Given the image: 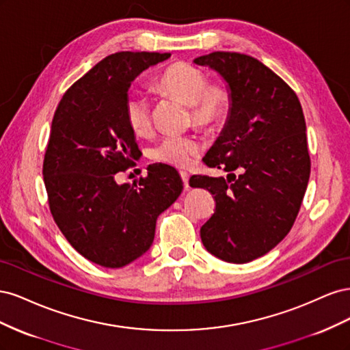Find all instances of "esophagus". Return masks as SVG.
Segmentation results:
<instances>
[{"mask_svg":"<svg viewBox=\"0 0 350 350\" xmlns=\"http://www.w3.org/2000/svg\"><path fill=\"white\" fill-rule=\"evenodd\" d=\"M179 175H181V178H183V183H184V187H185V189H188V188H189V184H188L189 174H188L187 171H181V172H179Z\"/></svg>","mask_w":350,"mask_h":350,"instance_id":"obj_1","label":"esophagus"}]
</instances>
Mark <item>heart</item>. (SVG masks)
Here are the masks:
<instances>
[{
  "mask_svg": "<svg viewBox=\"0 0 350 350\" xmlns=\"http://www.w3.org/2000/svg\"><path fill=\"white\" fill-rule=\"evenodd\" d=\"M156 88L191 107L193 121L198 126L210 129L225 121L230 109V94L221 86H208L207 74L187 62H176L167 67L156 80ZM125 120L135 134L150 129V103L140 94H130L125 99ZM200 150L197 140L187 135H165L150 150L159 162L185 166Z\"/></svg>",
  "mask_w": 350,
  "mask_h": 350,
  "instance_id": "obj_1",
  "label": "heart"
}]
</instances>
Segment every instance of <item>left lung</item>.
Instances as JSON below:
<instances>
[{
    "label": "left lung",
    "mask_w": 350,
    "mask_h": 350,
    "mask_svg": "<svg viewBox=\"0 0 350 350\" xmlns=\"http://www.w3.org/2000/svg\"><path fill=\"white\" fill-rule=\"evenodd\" d=\"M193 62L217 72L230 94L226 122L203 157L229 174L189 178L216 200L201 241L220 260L250 262L276 247L298 216L311 171L302 107L278 74L250 55L211 52Z\"/></svg>",
    "instance_id": "left-lung-1"
}]
</instances>
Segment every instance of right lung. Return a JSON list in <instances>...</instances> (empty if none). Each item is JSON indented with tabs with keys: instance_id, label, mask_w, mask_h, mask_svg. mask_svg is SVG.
Returning a JSON list of instances; mask_svg holds the SVG:
<instances>
[{
	"instance_id": "add662e5",
	"label": "right lung",
	"mask_w": 350,
	"mask_h": 350,
	"mask_svg": "<svg viewBox=\"0 0 350 350\" xmlns=\"http://www.w3.org/2000/svg\"><path fill=\"white\" fill-rule=\"evenodd\" d=\"M167 58H103L66 92L52 120L44 161L51 213L72 248L102 267H124L149 251L157 217L183 193L181 176L165 163L149 165L133 185L115 181L140 152L124 111L131 83Z\"/></svg>"
}]
</instances>
